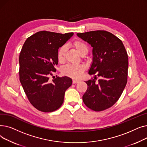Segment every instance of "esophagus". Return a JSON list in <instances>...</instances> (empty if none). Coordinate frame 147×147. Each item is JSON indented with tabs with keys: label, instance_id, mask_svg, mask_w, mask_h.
<instances>
[{
	"label": "esophagus",
	"instance_id": "34e87169",
	"mask_svg": "<svg viewBox=\"0 0 147 147\" xmlns=\"http://www.w3.org/2000/svg\"><path fill=\"white\" fill-rule=\"evenodd\" d=\"M79 82H80L79 80H73V84L78 83H79Z\"/></svg>",
	"mask_w": 147,
	"mask_h": 147
}]
</instances>
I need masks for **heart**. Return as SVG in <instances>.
<instances>
[{
	"label": "heart",
	"instance_id": "heart-1",
	"mask_svg": "<svg viewBox=\"0 0 147 147\" xmlns=\"http://www.w3.org/2000/svg\"><path fill=\"white\" fill-rule=\"evenodd\" d=\"M69 46L75 49L82 57L87 55L89 51L88 45L83 41L77 39L73 40L69 44ZM65 48L61 46L59 48L57 52V59L59 63H63L65 61ZM84 71V68L82 65H68L64 67L62 69V73L69 78L73 79L80 78Z\"/></svg>",
	"mask_w": 147,
	"mask_h": 147
}]
</instances>
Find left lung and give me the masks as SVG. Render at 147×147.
Returning a JSON list of instances; mask_svg holds the SVG:
<instances>
[{"mask_svg": "<svg viewBox=\"0 0 147 147\" xmlns=\"http://www.w3.org/2000/svg\"><path fill=\"white\" fill-rule=\"evenodd\" d=\"M78 36L93 47V62L89 74L95 75V79L86 82L88 89L83 101L95 111L105 110L118 101L126 85L127 52L120 38L105 30L78 33ZM97 76L100 79L96 82Z\"/></svg>", "mask_w": 147, "mask_h": 147, "instance_id": "obj_1", "label": "left lung"}]
</instances>
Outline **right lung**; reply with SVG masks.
<instances>
[{"label": "right lung", "mask_w": 147, "mask_h": 147, "mask_svg": "<svg viewBox=\"0 0 147 147\" xmlns=\"http://www.w3.org/2000/svg\"><path fill=\"white\" fill-rule=\"evenodd\" d=\"M73 33L41 31L27 38L19 57L20 80L30 102L45 113L58 110L72 80L67 76L49 80L58 64L57 52Z\"/></svg>", "instance_id": "right-lung-1"}]
</instances>
